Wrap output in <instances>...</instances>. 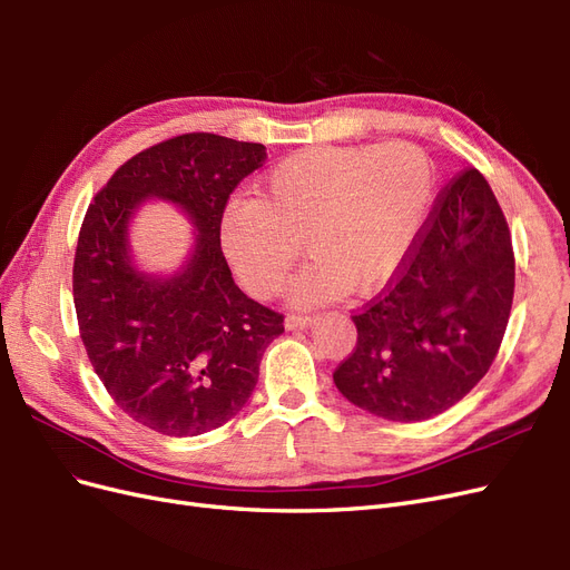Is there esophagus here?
Masks as SVG:
<instances>
[{
    "label": "esophagus",
    "mask_w": 570,
    "mask_h": 570,
    "mask_svg": "<svg viewBox=\"0 0 570 570\" xmlns=\"http://www.w3.org/2000/svg\"><path fill=\"white\" fill-rule=\"evenodd\" d=\"M316 318L314 316H306V314H289L285 318V327L287 331H297V327H308Z\"/></svg>",
    "instance_id": "34e87169"
}]
</instances>
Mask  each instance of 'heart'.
<instances>
[{
  "label": "heart",
  "instance_id": "heart-1",
  "mask_svg": "<svg viewBox=\"0 0 570 570\" xmlns=\"http://www.w3.org/2000/svg\"><path fill=\"white\" fill-rule=\"evenodd\" d=\"M435 166L423 147H308L283 159L262 195L233 199L218 239L252 295L273 297L302 254L314 258L289 287L299 306L371 289L404 264L425 226Z\"/></svg>",
  "mask_w": 570,
  "mask_h": 570
}]
</instances>
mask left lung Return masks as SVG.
I'll return each mask as SVG.
<instances>
[{"mask_svg": "<svg viewBox=\"0 0 570 570\" xmlns=\"http://www.w3.org/2000/svg\"><path fill=\"white\" fill-rule=\"evenodd\" d=\"M515 262L492 187L465 168L442 189L387 287L356 316L333 381L377 419L416 423L461 402L502 344Z\"/></svg>", "mask_w": 570, "mask_h": 570, "instance_id": "8db88e82", "label": "left lung"}]
</instances>
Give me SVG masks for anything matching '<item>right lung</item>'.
Returning <instances> with one entry per match:
<instances>
[{"label": "right lung", "mask_w": 570, "mask_h": 570, "mask_svg": "<svg viewBox=\"0 0 570 570\" xmlns=\"http://www.w3.org/2000/svg\"><path fill=\"white\" fill-rule=\"evenodd\" d=\"M266 147L214 132L170 137L135 154L88 206L73 262L80 337L120 411L168 438H195L237 416L283 314L249 299L220 252V214ZM196 223L186 266L159 279L131 264L127 226L145 198Z\"/></svg>", "instance_id": "1"}]
</instances>
